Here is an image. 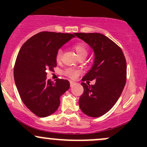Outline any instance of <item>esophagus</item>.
<instances>
[{
    "label": "esophagus",
    "instance_id": "obj_1",
    "mask_svg": "<svg viewBox=\"0 0 147 147\" xmlns=\"http://www.w3.org/2000/svg\"><path fill=\"white\" fill-rule=\"evenodd\" d=\"M69 83H70V87H73L75 85V83L73 82V81H69Z\"/></svg>",
    "mask_w": 147,
    "mask_h": 147
}]
</instances>
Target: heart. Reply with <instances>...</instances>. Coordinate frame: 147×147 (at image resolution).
I'll return each instance as SVG.
<instances>
[{"label": "heart", "mask_w": 147, "mask_h": 147, "mask_svg": "<svg viewBox=\"0 0 147 147\" xmlns=\"http://www.w3.org/2000/svg\"><path fill=\"white\" fill-rule=\"evenodd\" d=\"M73 49L75 52H76L78 56L80 57H82V56H85L87 57V48L84 44L81 43H77L73 45ZM62 55H63V50H58L55 55V59L57 62L60 61L62 58ZM80 73V71L79 69H72V68H67L64 71V74L68 78H72V79H75V78L78 76Z\"/></svg>", "instance_id": "obj_1"}]
</instances>
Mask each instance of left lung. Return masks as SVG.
I'll return each instance as SVG.
<instances>
[{
	"label": "left lung",
	"instance_id": "left-lung-1",
	"mask_svg": "<svg viewBox=\"0 0 147 147\" xmlns=\"http://www.w3.org/2000/svg\"><path fill=\"white\" fill-rule=\"evenodd\" d=\"M75 35L88 44L94 53L92 67L82 80L88 84V80L94 79L96 82L91 86L81 83L84 92L80 97V107L87 116L99 117L112 109L122 92L127 79L125 57L119 46L102 34L80 32Z\"/></svg>",
	"mask_w": 147,
	"mask_h": 147
}]
</instances>
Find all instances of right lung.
<instances>
[{"mask_svg": "<svg viewBox=\"0 0 147 147\" xmlns=\"http://www.w3.org/2000/svg\"><path fill=\"white\" fill-rule=\"evenodd\" d=\"M75 38L71 33L40 32L28 40L20 48L14 66V80L22 101L40 117L54 113L60 97L69 88L67 80H47V69L57 66V50Z\"/></svg>", "mask_w": 147, "mask_h": 147, "instance_id": "obj_1", "label": "right lung"}]
</instances>
